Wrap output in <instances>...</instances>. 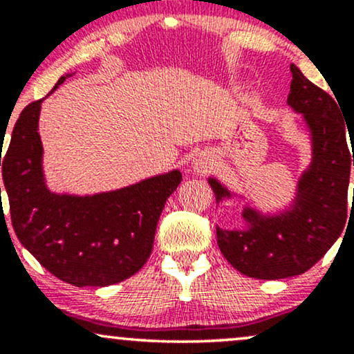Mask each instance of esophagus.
Masks as SVG:
<instances>
[{"label": "esophagus", "instance_id": "34e87169", "mask_svg": "<svg viewBox=\"0 0 354 354\" xmlns=\"http://www.w3.org/2000/svg\"><path fill=\"white\" fill-rule=\"evenodd\" d=\"M214 166V158L209 151H198L191 158V169L196 174L208 173Z\"/></svg>", "mask_w": 354, "mask_h": 354}]
</instances>
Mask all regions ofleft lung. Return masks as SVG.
<instances>
[{
  "label": "left lung",
  "instance_id": "8db88e82",
  "mask_svg": "<svg viewBox=\"0 0 354 354\" xmlns=\"http://www.w3.org/2000/svg\"><path fill=\"white\" fill-rule=\"evenodd\" d=\"M290 70L293 80L286 103L301 115L311 149L310 165L296 180L291 200L276 211H263L248 194L208 178L218 205L230 200L243 203V228L216 225V238L230 265L250 278L281 279L304 273L335 245L346 223L354 154L351 158L348 149L343 111L338 100L313 84L298 66L291 64Z\"/></svg>",
  "mask_w": 354,
  "mask_h": 354
}]
</instances>
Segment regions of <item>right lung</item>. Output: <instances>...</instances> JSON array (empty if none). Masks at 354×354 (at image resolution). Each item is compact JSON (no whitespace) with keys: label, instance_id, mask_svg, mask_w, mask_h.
I'll use <instances>...</instances> for the list:
<instances>
[{"label":"right lung","instance_id":"obj_1","mask_svg":"<svg viewBox=\"0 0 354 354\" xmlns=\"http://www.w3.org/2000/svg\"><path fill=\"white\" fill-rule=\"evenodd\" d=\"M68 76H61L48 96ZM43 101L23 109L8 151L0 156L16 236L61 281L78 288L124 281L151 254L158 219L183 174L171 169L88 194L53 191L39 136Z\"/></svg>","mask_w":354,"mask_h":354}]
</instances>
